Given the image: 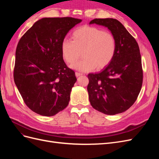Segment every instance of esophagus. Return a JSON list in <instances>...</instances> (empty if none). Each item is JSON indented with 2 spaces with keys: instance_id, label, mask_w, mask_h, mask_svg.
I'll return each mask as SVG.
<instances>
[{
  "instance_id": "1",
  "label": "esophagus",
  "mask_w": 159,
  "mask_h": 159,
  "mask_svg": "<svg viewBox=\"0 0 159 159\" xmlns=\"http://www.w3.org/2000/svg\"><path fill=\"white\" fill-rule=\"evenodd\" d=\"M81 75H82V74H81V73H79V72H75L76 77H79V76H80Z\"/></svg>"
}]
</instances>
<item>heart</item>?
Listing matches in <instances>:
<instances>
[{
  "instance_id": "1",
  "label": "heart",
  "mask_w": 159,
  "mask_h": 159,
  "mask_svg": "<svg viewBox=\"0 0 159 159\" xmlns=\"http://www.w3.org/2000/svg\"><path fill=\"white\" fill-rule=\"evenodd\" d=\"M117 48L115 36L101 28L84 26L72 34V41L64 40L61 50L64 60L69 64H73L83 53L84 58L71 66L80 71L102 70L112 61Z\"/></svg>"
}]
</instances>
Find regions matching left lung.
I'll return each instance as SVG.
<instances>
[{"label": "left lung", "instance_id": "left-lung-1", "mask_svg": "<svg viewBox=\"0 0 159 159\" xmlns=\"http://www.w3.org/2000/svg\"><path fill=\"white\" fill-rule=\"evenodd\" d=\"M89 24L107 27L117 48L112 61L98 73L88 75L90 103L95 109L113 115L125 111L135 102L143 84L140 50L136 40L113 18H95Z\"/></svg>", "mask_w": 159, "mask_h": 159}]
</instances>
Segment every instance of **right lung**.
<instances>
[{
	"label": "right lung",
	"mask_w": 159,
	"mask_h": 159,
	"mask_svg": "<svg viewBox=\"0 0 159 159\" xmlns=\"http://www.w3.org/2000/svg\"><path fill=\"white\" fill-rule=\"evenodd\" d=\"M81 22L72 17L43 18L18 43L14 83L28 107L37 114L51 117L68 106L77 79L64 61L61 46Z\"/></svg>",
	"instance_id": "add662e5"
}]
</instances>
